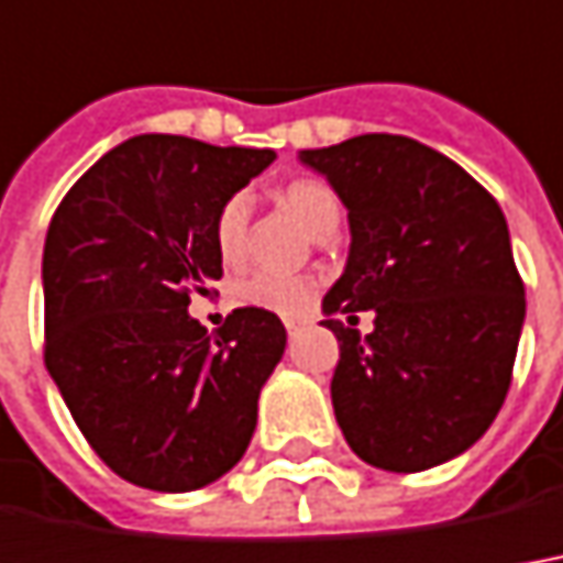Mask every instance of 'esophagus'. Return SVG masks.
Here are the masks:
<instances>
[{"label": "esophagus", "instance_id": "1", "mask_svg": "<svg viewBox=\"0 0 563 563\" xmlns=\"http://www.w3.org/2000/svg\"><path fill=\"white\" fill-rule=\"evenodd\" d=\"M298 330H301V323H298V320H286V332H289V335H296Z\"/></svg>", "mask_w": 563, "mask_h": 563}]
</instances>
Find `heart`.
I'll return each mask as SVG.
<instances>
[{"mask_svg":"<svg viewBox=\"0 0 563 563\" xmlns=\"http://www.w3.org/2000/svg\"><path fill=\"white\" fill-rule=\"evenodd\" d=\"M283 206L301 221V228L311 236H320L342 218V206L335 200V194L311 178H301L286 187ZM246 221H250V209H246L243 197H231L218 209L216 250L224 265L240 262L243 246H246ZM313 296H317V283L308 277H283V274H252L236 286V298L243 305L283 313V317H298L308 311Z\"/></svg>","mask_w":563,"mask_h":563,"instance_id":"heart-1","label":"heart"}]
</instances>
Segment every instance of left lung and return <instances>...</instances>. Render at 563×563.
<instances>
[{"label":"left lung","instance_id":"left-lung-1","mask_svg":"<svg viewBox=\"0 0 563 563\" xmlns=\"http://www.w3.org/2000/svg\"><path fill=\"white\" fill-rule=\"evenodd\" d=\"M347 209L351 246L323 296L339 339L332 410L382 472H426L484 438L511 385L523 283L499 202L443 153L404 135L298 151ZM376 310L369 336L335 312Z\"/></svg>","mask_w":563,"mask_h":563}]
</instances>
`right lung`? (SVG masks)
I'll use <instances>...</instances> for the list:
<instances>
[{"label":"right lung","mask_w":563,"mask_h":563,"mask_svg":"<svg viewBox=\"0 0 563 563\" xmlns=\"http://www.w3.org/2000/svg\"><path fill=\"white\" fill-rule=\"evenodd\" d=\"M277 159L194 137L104 153L48 224L45 366L91 450L129 484L200 490L243 459L286 330L236 308L209 335L190 292L221 277L218 209Z\"/></svg>","instance_id":"right-lung-1"}]
</instances>
